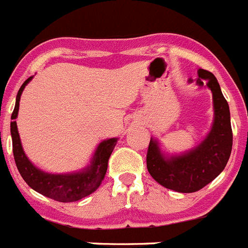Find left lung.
I'll return each mask as SVG.
<instances>
[{
	"instance_id": "left-lung-1",
	"label": "left lung",
	"mask_w": 248,
	"mask_h": 248,
	"mask_svg": "<svg viewBox=\"0 0 248 248\" xmlns=\"http://www.w3.org/2000/svg\"><path fill=\"white\" fill-rule=\"evenodd\" d=\"M198 86L209 87L213 93L214 122L205 139L189 152L165 157L156 139L151 138L147 152V169L159 185L179 193H194L202 189L226 167L233 143L231 114L216 76L199 69ZM191 82V79H190Z\"/></svg>"
}]
</instances>
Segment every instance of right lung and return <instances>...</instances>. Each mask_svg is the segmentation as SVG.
Here are the masks:
<instances>
[{
	"label": "right lung",
	"instance_id": "right-lung-1",
	"mask_svg": "<svg viewBox=\"0 0 248 248\" xmlns=\"http://www.w3.org/2000/svg\"><path fill=\"white\" fill-rule=\"evenodd\" d=\"M32 78L29 77L25 82L22 83L16 96L15 109L11 115V137H12V152L15 158L16 167L18 172L22 176L31 189L38 191L44 196H48L50 199L57 202H71L83 199L85 196L90 195L95 191L106 175L108 162L111 156L114 147H115L118 138H110L102 140L96 148V152L92 157L91 162L87 167L73 173H48L32 165L26 157L21 146V140L17 132V124L16 118L18 114V106H20V96L25 89V86Z\"/></svg>",
	"mask_w": 248,
	"mask_h": 248
}]
</instances>
